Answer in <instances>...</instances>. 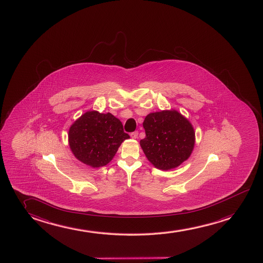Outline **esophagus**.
<instances>
[{
  "label": "esophagus",
  "instance_id": "34e87169",
  "mask_svg": "<svg viewBox=\"0 0 263 263\" xmlns=\"http://www.w3.org/2000/svg\"><path fill=\"white\" fill-rule=\"evenodd\" d=\"M138 135H139V133L136 130V132H134V133L130 134V137L133 138V139H137Z\"/></svg>",
  "mask_w": 263,
  "mask_h": 263
}]
</instances>
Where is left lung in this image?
I'll return each instance as SVG.
<instances>
[{"label":"left lung","mask_w":263,"mask_h":263,"mask_svg":"<svg viewBox=\"0 0 263 263\" xmlns=\"http://www.w3.org/2000/svg\"><path fill=\"white\" fill-rule=\"evenodd\" d=\"M146 137L140 144L153 166L168 171L189 159L195 146V130L176 110L152 112L143 122Z\"/></svg>","instance_id":"8db88e82"}]
</instances>
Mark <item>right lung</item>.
Wrapping results in <instances>:
<instances>
[{"label":"right lung","mask_w":263,"mask_h":263,"mask_svg":"<svg viewBox=\"0 0 263 263\" xmlns=\"http://www.w3.org/2000/svg\"><path fill=\"white\" fill-rule=\"evenodd\" d=\"M119 119L114 115L86 111L71 125L68 142L74 157L92 167L111 161L123 141L129 139Z\"/></svg>","instance_id":"obj_1"}]
</instances>
